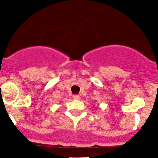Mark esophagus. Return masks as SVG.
I'll use <instances>...</instances> for the list:
<instances>
[{
    "instance_id": "34e87169",
    "label": "esophagus",
    "mask_w": 158,
    "mask_h": 158,
    "mask_svg": "<svg viewBox=\"0 0 158 158\" xmlns=\"http://www.w3.org/2000/svg\"><path fill=\"white\" fill-rule=\"evenodd\" d=\"M73 98L74 99V100H79V99H80V96H79V95H73Z\"/></svg>"
}]
</instances>
